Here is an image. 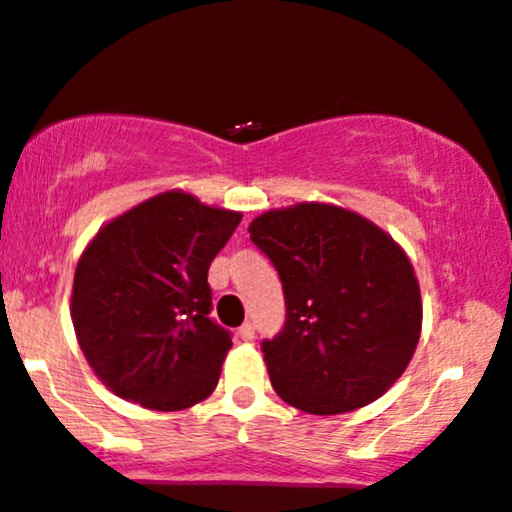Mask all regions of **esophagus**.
I'll list each match as a JSON object with an SVG mask.
<instances>
[{
  "label": "esophagus",
  "instance_id": "esophagus-1",
  "mask_svg": "<svg viewBox=\"0 0 512 512\" xmlns=\"http://www.w3.org/2000/svg\"><path fill=\"white\" fill-rule=\"evenodd\" d=\"M238 336L243 338V341H252V338H255V326H252L250 322H245V324L238 329Z\"/></svg>",
  "mask_w": 512,
  "mask_h": 512
}]
</instances>
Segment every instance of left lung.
I'll return each mask as SVG.
<instances>
[{"label":"left lung","instance_id":"left-lung-1","mask_svg":"<svg viewBox=\"0 0 512 512\" xmlns=\"http://www.w3.org/2000/svg\"><path fill=\"white\" fill-rule=\"evenodd\" d=\"M283 283L286 322L262 353L293 408L338 415L396 384L422 329L420 283L396 240L348 209L303 202L250 224Z\"/></svg>","mask_w":512,"mask_h":512}]
</instances>
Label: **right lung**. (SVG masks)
<instances>
[{"mask_svg":"<svg viewBox=\"0 0 512 512\" xmlns=\"http://www.w3.org/2000/svg\"><path fill=\"white\" fill-rule=\"evenodd\" d=\"M243 214L171 190L100 229L73 276L80 350L109 391L186 410L217 389L231 334L209 317V264Z\"/></svg>","mask_w":512,"mask_h":512,"instance_id":"1","label":"right lung"}]
</instances>
